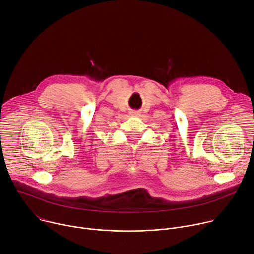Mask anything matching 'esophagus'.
<instances>
[{"label":"esophagus","instance_id":"1","mask_svg":"<svg viewBox=\"0 0 254 254\" xmlns=\"http://www.w3.org/2000/svg\"><path fill=\"white\" fill-rule=\"evenodd\" d=\"M131 116H134V117H137V116H139V113H136V112H133V113H131L130 114Z\"/></svg>","mask_w":254,"mask_h":254}]
</instances>
